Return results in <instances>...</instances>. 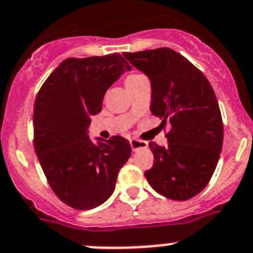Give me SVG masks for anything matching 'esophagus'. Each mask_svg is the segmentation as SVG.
Returning a JSON list of instances; mask_svg holds the SVG:
<instances>
[{
	"instance_id": "obj_1",
	"label": "esophagus",
	"mask_w": 253,
	"mask_h": 253,
	"mask_svg": "<svg viewBox=\"0 0 253 253\" xmlns=\"http://www.w3.org/2000/svg\"><path fill=\"white\" fill-rule=\"evenodd\" d=\"M129 144H131V148H132L133 151L139 150V149H146V148H148V142L141 141V140H137V139L129 140Z\"/></svg>"
}]
</instances>
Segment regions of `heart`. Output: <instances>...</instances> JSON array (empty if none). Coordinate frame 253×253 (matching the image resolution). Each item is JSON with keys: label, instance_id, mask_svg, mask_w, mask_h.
I'll use <instances>...</instances> for the list:
<instances>
[{"label": "heart", "instance_id": "b5f03b06", "mask_svg": "<svg viewBox=\"0 0 253 253\" xmlns=\"http://www.w3.org/2000/svg\"><path fill=\"white\" fill-rule=\"evenodd\" d=\"M142 78H145V76H142V75H140V74H131V75H128V76H127L126 81H125V83H126V85L132 84V83H135V81L140 80V79H142Z\"/></svg>", "mask_w": 253, "mask_h": 253}]
</instances>
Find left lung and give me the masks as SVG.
<instances>
[{
  "label": "left lung",
  "instance_id": "1",
  "mask_svg": "<svg viewBox=\"0 0 253 253\" xmlns=\"http://www.w3.org/2000/svg\"><path fill=\"white\" fill-rule=\"evenodd\" d=\"M151 84L150 111L170 125L167 146L150 142L154 164L145 172L151 187L168 199L184 201L208 186L223 146V121L205 75L170 48L125 52Z\"/></svg>",
  "mask_w": 253,
  "mask_h": 253
}]
</instances>
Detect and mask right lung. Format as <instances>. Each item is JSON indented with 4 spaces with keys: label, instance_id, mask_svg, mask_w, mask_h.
<instances>
[{
    "label": "right lung",
    "instance_id": "right-lung-1",
    "mask_svg": "<svg viewBox=\"0 0 253 253\" xmlns=\"http://www.w3.org/2000/svg\"><path fill=\"white\" fill-rule=\"evenodd\" d=\"M131 70L120 53L67 58L48 76L34 103V148L50 188L76 210L109 199L120 169L131 157L128 140L91 141L90 117L102 111L105 91Z\"/></svg>",
    "mask_w": 253,
    "mask_h": 253
}]
</instances>
